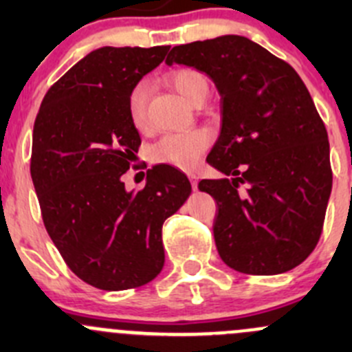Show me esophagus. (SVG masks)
<instances>
[{"mask_svg":"<svg viewBox=\"0 0 352 352\" xmlns=\"http://www.w3.org/2000/svg\"><path fill=\"white\" fill-rule=\"evenodd\" d=\"M187 177H189L190 186H192V189H194V190H197V173L190 172V173H187Z\"/></svg>","mask_w":352,"mask_h":352,"instance_id":"1","label":"esophagus"}]
</instances>
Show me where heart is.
I'll use <instances>...</instances> for the list:
<instances>
[{
    "instance_id": "1",
    "label": "heart",
    "mask_w": 352,
    "mask_h": 352,
    "mask_svg": "<svg viewBox=\"0 0 352 352\" xmlns=\"http://www.w3.org/2000/svg\"><path fill=\"white\" fill-rule=\"evenodd\" d=\"M170 83L173 90L192 105L197 98L208 97L209 85L204 74L194 69H179L170 74ZM146 102H148V85L138 83L133 88L127 100L131 122L143 129L146 126ZM211 143L209 133L202 129L189 131V133L165 134L153 144L151 156L156 163H165L180 170H192L201 160L202 153L208 150Z\"/></svg>"
}]
</instances>
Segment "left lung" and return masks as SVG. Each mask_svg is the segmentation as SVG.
<instances>
[{
  "instance_id": "8db88e82",
  "label": "left lung",
  "mask_w": 352,
  "mask_h": 352,
  "mask_svg": "<svg viewBox=\"0 0 352 352\" xmlns=\"http://www.w3.org/2000/svg\"><path fill=\"white\" fill-rule=\"evenodd\" d=\"M165 63L206 73L221 97L206 162L232 179L199 182L218 206L219 257L257 276L300 265L320 239L332 190L327 131L301 78L242 35L177 45Z\"/></svg>"
}]
</instances>
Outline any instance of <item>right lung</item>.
I'll list each match as a JSON object with an SVG mask.
<instances>
[{"label":"right lung","mask_w":352,"mask_h":352,"mask_svg":"<svg viewBox=\"0 0 352 352\" xmlns=\"http://www.w3.org/2000/svg\"><path fill=\"white\" fill-rule=\"evenodd\" d=\"M168 49H95L49 88L35 119L30 173L45 230L67 267L98 289L153 281L165 264L163 221L192 190L170 165L148 170L138 192L120 179L141 144L127 100Z\"/></svg>","instance_id":"right-lung-1"}]
</instances>
